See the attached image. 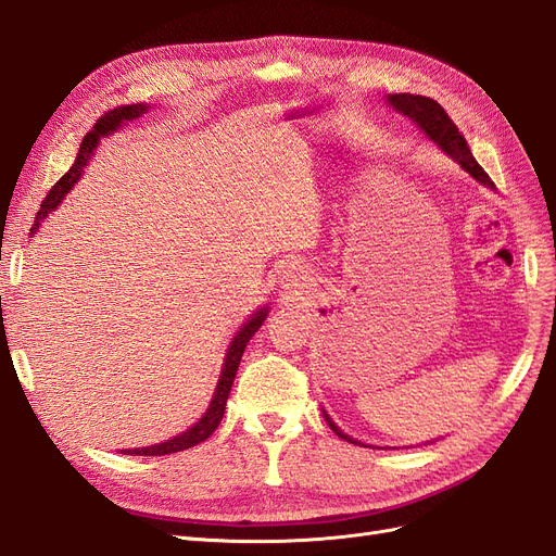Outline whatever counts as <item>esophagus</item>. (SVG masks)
Returning <instances> with one entry per match:
<instances>
[{"mask_svg": "<svg viewBox=\"0 0 556 556\" xmlns=\"http://www.w3.org/2000/svg\"><path fill=\"white\" fill-rule=\"evenodd\" d=\"M282 278H285V280H292L294 276H292V271H285V276H282Z\"/></svg>", "mask_w": 556, "mask_h": 556, "instance_id": "esophagus-1", "label": "esophagus"}]
</instances>
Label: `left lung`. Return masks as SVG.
I'll return each instance as SVG.
<instances>
[{"label":"left lung","mask_w":556,"mask_h":556,"mask_svg":"<svg viewBox=\"0 0 556 556\" xmlns=\"http://www.w3.org/2000/svg\"><path fill=\"white\" fill-rule=\"evenodd\" d=\"M387 102H390L403 115H408L410 121H415L419 127H422L427 137L439 143L445 150V153L450 157H454V162H459L464 169L476 180L486 185V188H494L492 178L486 176V172L476 162L473 153L468 150L464 134L457 129V125L452 123V117L445 113V109L439 102H433V99L422 97V94H408V92L390 94V97H387ZM327 422L336 433L341 435V439H345L350 443H357V441H352L350 435H345L339 427H336L329 417H327Z\"/></svg>","instance_id":"left-lung-1"}]
</instances>
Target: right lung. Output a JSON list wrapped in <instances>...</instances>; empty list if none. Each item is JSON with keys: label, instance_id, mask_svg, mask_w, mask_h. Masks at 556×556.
I'll return each mask as SVG.
<instances>
[{"label": "right lung", "instance_id": "obj_1", "mask_svg": "<svg viewBox=\"0 0 556 556\" xmlns=\"http://www.w3.org/2000/svg\"><path fill=\"white\" fill-rule=\"evenodd\" d=\"M146 111L143 104L139 106H117L109 113H104L99 121L94 123V127L86 134V139H83L80 143V150L76 155V162L70 172H66L53 188H50V192L46 194L43 204L35 217V225H31V233H35L41 225L43 217L53 211L62 197L72 190V185L78 180L80 176V169L83 166L88 164L90 160V153L94 150L99 137H106V134H111L113 129L121 127L125 121H134V117H139L141 113ZM266 317V308L257 311V315L248 319V323L243 325V329L233 336V341L229 345V352H227V359H225V368H223V376L220 380H217V387H215V394H213V401L211 406L206 410V415L199 419V422L194 427H190L185 433L176 435V439L166 441V443H160V445H150V447H134V450H123L125 454H134V457H162V454H174V452H180V450H188V447H194L199 443H204L208 435L217 429V425H220V419L225 415V406H227V399H229V392H231V384H233V378H237V371H239V364H241V357H243V350L248 345V341L252 339V333H255Z\"/></svg>", "mask_w": 556, "mask_h": 556}]
</instances>
